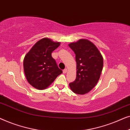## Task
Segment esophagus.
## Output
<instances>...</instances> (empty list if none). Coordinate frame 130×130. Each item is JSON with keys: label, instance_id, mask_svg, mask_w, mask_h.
Listing matches in <instances>:
<instances>
[{"label": "esophagus", "instance_id": "obj_1", "mask_svg": "<svg viewBox=\"0 0 130 130\" xmlns=\"http://www.w3.org/2000/svg\"><path fill=\"white\" fill-rule=\"evenodd\" d=\"M67 72V69H64V70H63V73H66Z\"/></svg>", "mask_w": 130, "mask_h": 130}]
</instances>
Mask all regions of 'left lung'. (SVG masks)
<instances>
[{"mask_svg": "<svg viewBox=\"0 0 130 130\" xmlns=\"http://www.w3.org/2000/svg\"><path fill=\"white\" fill-rule=\"evenodd\" d=\"M69 46L76 54V78L69 83L71 90L79 95L90 92L98 82L104 60L95 44L86 39L72 42Z\"/></svg>", "mask_w": 130, "mask_h": 130, "instance_id": "left-lung-1", "label": "left lung"}]
</instances>
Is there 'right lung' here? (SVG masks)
Wrapping results in <instances>:
<instances>
[{
  "label": "right lung",
  "instance_id": "add662e5",
  "mask_svg": "<svg viewBox=\"0 0 130 130\" xmlns=\"http://www.w3.org/2000/svg\"><path fill=\"white\" fill-rule=\"evenodd\" d=\"M60 42L48 38L35 44L25 56L24 70L28 83L34 88L43 90L48 88L63 71L58 68L51 53Z\"/></svg>",
  "mask_w": 130,
  "mask_h": 130
}]
</instances>
